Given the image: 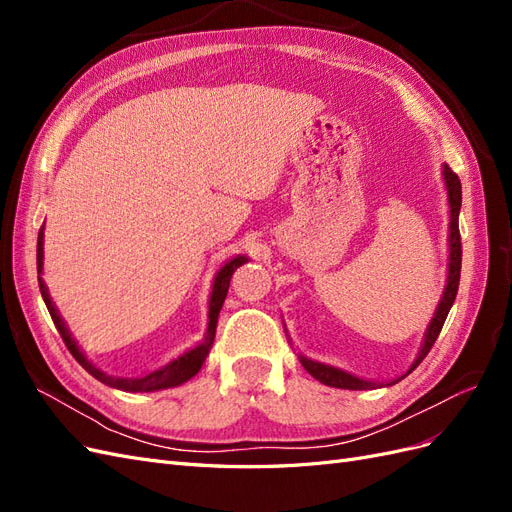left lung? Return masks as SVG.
Wrapping results in <instances>:
<instances>
[{"instance_id":"8db88e82","label":"left lung","mask_w":512,"mask_h":512,"mask_svg":"<svg viewBox=\"0 0 512 512\" xmlns=\"http://www.w3.org/2000/svg\"><path fill=\"white\" fill-rule=\"evenodd\" d=\"M442 175H444V185H446V192H448V207H451V226H448V280L442 292V299L436 307V314H433L429 327L425 331V339H423V346L418 350V356L414 359V363L410 365L408 374L412 369L418 367L427 352L431 350V346L436 344V339L444 327V320L451 312V307L455 303L457 297V288H459V275H461V237H459V209H461V181L459 177L453 173L448 164H444L442 168ZM301 365L312 374L318 382L327 384V386H335V389H350V391H365V389H376V386H384V382H371V380H363L354 374H348V371L333 367V365H324L318 361L307 359V356L301 354ZM406 374V376H408ZM401 376V378H406ZM397 380L386 382V386H391Z\"/></svg>"}]
</instances>
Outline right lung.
Here are the masks:
<instances>
[{
	"instance_id": "obj_1",
	"label": "right lung",
	"mask_w": 512,
	"mask_h": 512,
	"mask_svg": "<svg viewBox=\"0 0 512 512\" xmlns=\"http://www.w3.org/2000/svg\"><path fill=\"white\" fill-rule=\"evenodd\" d=\"M44 224L38 232V284H40V292H42V299L46 303V309H49V314L55 322V327L61 335V339H64L68 350L72 352V356L76 361H79L83 365V369H87L91 376H94L96 380L104 382L106 386H113V389H119V391H128V393H151V391H162V389H173V386H179L183 382H188L190 378H194L200 367H203L207 354L211 350V344L215 339V327H218V316H220V309L224 305V299H226V292H228V286H230V277L232 273L237 271V267H241L243 262H247L245 256H237L228 260L226 265L218 271V275H215L213 280V290H211V299H209V322H207V333H205V339L203 344H198L196 348L183 352L181 356H177L175 361L166 363L164 367L151 371V374L143 376V378H115V376H106L104 371H100L94 363L87 361V356L79 350V346H76V342L72 339L66 322L61 320L57 307L53 305L51 301V294H49V288H46L44 280H42V258H44Z\"/></svg>"
}]
</instances>
